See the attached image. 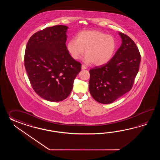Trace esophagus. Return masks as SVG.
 Returning a JSON list of instances; mask_svg holds the SVG:
<instances>
[{"mask_svg":"<svg viewBox=\"0 0 160 160\" xmlns=\"http://www.w3.org/2000/svg\"><path fill=\"white\" fill-rule=\"evenodd\" d=\"M81 68L82 70H85V69H86V68H87L86 66L84 65H82Z\"/></svg>","mask_w":160,"mask_h":160,"instance_id":"obj_1","label":"esophagus"}]
</instances>
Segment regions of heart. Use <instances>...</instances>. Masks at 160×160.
<instances>
[{
  "label": "heart",
  "instance_id": "heart-1",
  "mask_svg": "<svg viewBox=\"0 0 160 160\" xmlns=\"http://www.w3.org/2000/svg\"><path fill=\"white\" fill-rule=\"evenodd\" d=\"M116 40L113 37L97 30H87L79 32L77 39L68 41V50L75 60L81 58L85 53V61L92 62L96 66L107 63L116 51Z\"/></svg>",
  "mask_w": 160,
  "mask_h": 160
}]
</instances>
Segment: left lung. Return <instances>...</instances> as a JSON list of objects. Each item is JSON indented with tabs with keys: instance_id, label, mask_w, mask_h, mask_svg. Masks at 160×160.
Returning a JSON list of instances; mask_svg holds the SVG:
<instances>
[{
	"instance_id": "1",
	"label": "left lung",
	"mask_w": 160,
	"mask_h": 160,
	"mask_svg": "<svg viewBox=\"0 0 160 160\" xmlns=\"http://www.w3.org/2000/svg\"><path fill=\"white\" fill-rule=\"evenodd\" d=\"M122 44L106 64L90 70L89 91L96 101L109 104L129 92L139 70L141 55L134 42L119 32Z\"/></svg>"
}]
</instances>
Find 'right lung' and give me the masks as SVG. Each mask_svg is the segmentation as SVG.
Returning a JSON list of instances; mask_svg holds the SVG:
<instances>
[{
  "label": "right lung",
  "instance_id": "add662e5",
  "mask_svg": "<svg viewBox=\"0 0 160 160\" xmlns=\"http://www.w3.org/2000/svg\"><path fill=\"white\" fill-rule=\"evenodd\" d=\"M64 25L48 27L28 41L24 66L31 85L42 98L59 102L68 97L81 64L72 58L66 45Z\"/></svg>",
  "mask_w": 160,
  "mask_h": 160
}]
</instances>
